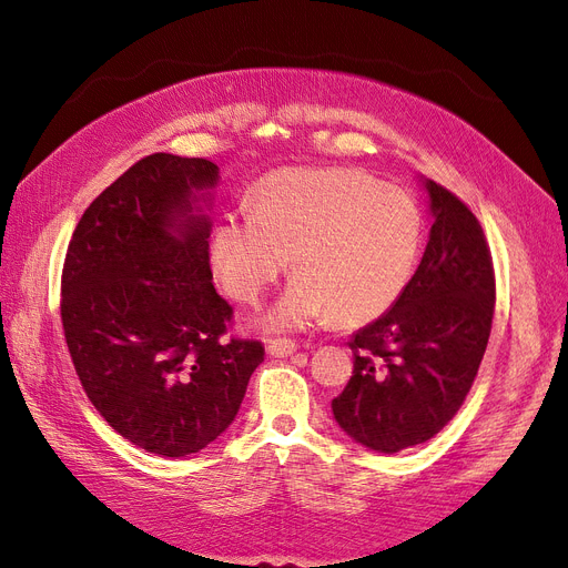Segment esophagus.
Here are the masks:
<instances>
[{
	"label": "esophagus",
	"mask_w": 568,
	"mask_h": 568,
	"mask_svg": "<svg viewBox=\"0 0 568 568\" xmlns=\"http://www.w3.org/2000/svg\"><path fill=\"white\" fill-rule=\"evenodd\" d=\"M266 351L273 357H287V355H293L297 351V343L290 341V338H273V341H268Z\"/></svg>",
	"instance_id": "esophagus-1"
}]
</instances>
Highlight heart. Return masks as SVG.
Instances as JSON below:
<instances>
[{
    "instance_id": "1",
    "label": "heart",
    "mask_w": 568,
    "mask_h": 568,
    "mask_svg": "<svg viewBox=\"0 0 568 568\" xmlns=\"http://www.w3.org/2000/svg\"><path fill=\"white\" fill-rule=\"evenodd\" d=\"M419 246L423 213L405 189L359 170H283L256 186L254 209L221 217L211 264L227 295L252 304L293 254L300 275L261 324L297 331L384 314L408 285Z\"/></svg>"
}]
</instances>
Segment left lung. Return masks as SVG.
<instances>
[{"label": "left lung", "mask_w": 568, "mask_h": 568, "mask_svg": "<svg viewBox=\"0 0 568 568\" xmlns=\"http://www.w3.org/2000/svg\"><path fill=\"white\" fill-rule=\"evenodd\" d=\"M434 223L423 261L400 297L347 343L353 376L333 417L379 454L429 442L468 396L485 357L494 300L489 244L473 211L425 182Z\"/></svg>", "instance_id": "1"}]
</instances>
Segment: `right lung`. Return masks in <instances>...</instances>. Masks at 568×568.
I'll return each instance as SVG.
<instances>
[{"label": "right lung", "instance_id": "add662e5", "mask_svg": "<svg viewBox=\"0 0 568 568\" xmlns=\"http://www.w3.org/2000/svg\"><path fill=\"white\" fill-rule=\"evenodd\" d=\"M215 184L206 158H141L85 209L62 268L85 396L124 439L168 458L217 439L264 362L258 341H223L232 307L211 283V221L195 196Z\"/></svg>", "mask_w": 568, "mask_h": 568}]
</instances>
